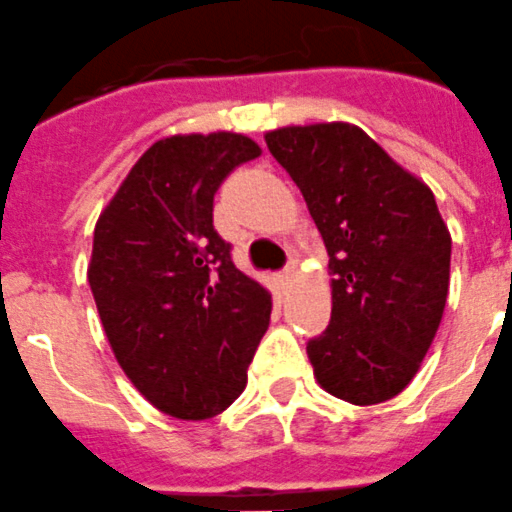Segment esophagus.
Wrapping results in <instances>:
<instances>
[{"instance_id": "esophagus-1", "label": "esophagus", "mask_w": 512, "mask_h": 512, "mask_svg": "<svg viewBox=\"0 0 512 512\" xmlns=\"http://www.w3.org/2000/svg\"><path fill=\"white\" fill-rule=\"evenodd\" d=\"M292 277H295V267H287V270L282 272V275H280V280H277V285H280V292H282V295H285V292L290 290Z\"/></svg>"}]
</instances>
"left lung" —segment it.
Returning <instances> with one entry per match:
<instances>
[{
  "label": "left lung",
  "mask_w": 512,
  "mask_h": 512,
  "mask_svg": "<svg viewBox=\"0 0 512 512\" xmlns=\"http://www.w3.org/2000/svg\"><path fill=\"white\" fill-rule=\"evenodd\" d=\"M325 240L332 315L307 357L322 388L352 405L403 393L443 320L450 232L425 182L347 122L267 132Z\"/></svg>",
  "instance_id": "1"
}]
</instances>
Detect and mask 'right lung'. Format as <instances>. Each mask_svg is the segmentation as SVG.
Listing matches in <instances>:
<instances>
[{"mask_svg": "<svg viewBox=\"0 0 512 512\" xmlns=\"http://www.w3.org/2000/svg\"><path fill=\"white\" fill-rule=\"evenodd\" d=\"M260 157L245 135H175L124 177L94 227L89 287L124 375L162 413L215 418L247 385L270 292L212 225L222 180Z\"/></svg>", "mask_w": 512, "mask_h": 512, "instance_id": "right-lung-1", "label": "right lung"}]
</instances>
